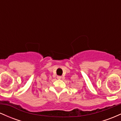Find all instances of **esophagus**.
Masks as SVG:
<instances>
[{"instance_id": "1", "label": "esophagus", "mask_w": 121, "mask_h": 121, "mask_svg": "<svg viewBox=\"0 0 121 121\" xmlns=\"http://www.w3.org/2000/svg\"><path fill=\"white\" fill-rule=\"evenodd\" d=\"M61 76H57V78L58 79H60V78H61Z\"/></svg>"}]
</instances>
